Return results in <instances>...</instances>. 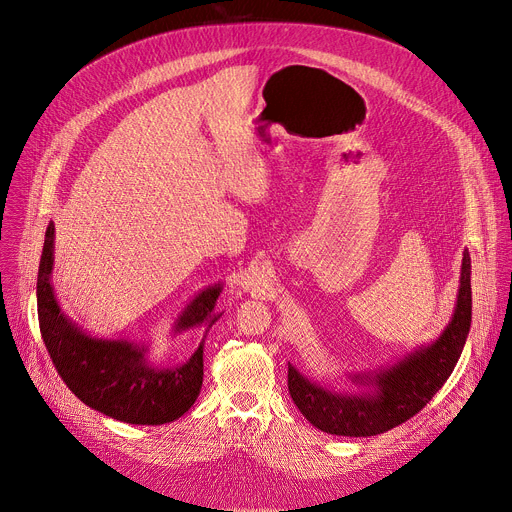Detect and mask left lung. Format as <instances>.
Returning a JSON list of instances; mask_svg holds the SVG:
<instances>
[{"instance_id": "left-lung-1", "label": "left lung", "mask_w": 512, "mask_h": 512, "mask_svg": "<svg viewBox=\"0 0 512 512\" xmlns=\"http://www.w3.org/2000/svg\"><path fill=\"white\" fill-rule=\"evenodd\" d=\"M472 263L464 249L456 308L442 334L377 371L346 373L354 389L336 391L287 364L289 395L302 415L332 435L385 433L419 413L450 379L472 324Z\"/></svg>"}]
</instances>
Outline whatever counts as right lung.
Returning <instances> with one entry per match:
<instances>
[{
    "instance_id": "1",
    "label": "right lung",
    "mask_w": 512,
    "mask_h": 512,
    "mask_svg": "<svg viewBox=\"0 0 512 512\" xmlns=\"http://www.w3.org/2000/svg\"><path fill=\"white\" fill-rule=\"evenodd\" d=\"M54 223H48L38 269V322L48 354L66 387L91 409L133 425H162L182 417L198 399L204 377V338L223 316L214 312L223 281L204 287L172 326L178 336L204 328L194 354L176 367L150 360V344L127 338H99L72 322L60 308L54 287Z\"/></svg>"
}]
</instances>
